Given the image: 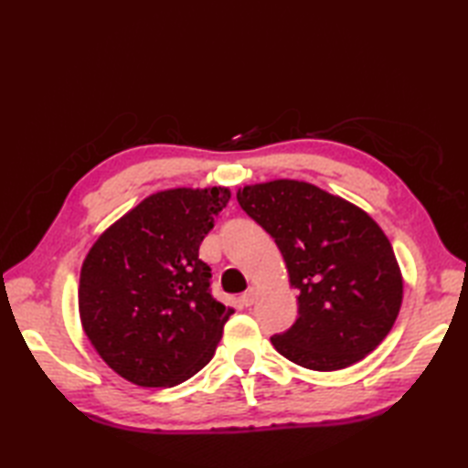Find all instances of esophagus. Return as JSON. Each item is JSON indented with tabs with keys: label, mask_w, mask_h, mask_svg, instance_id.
Returning a JSON list of instances; mask_svg holds the SVG:
<instances>
[{
	"label": "esophagus",
	"mask_w": 468,
	"mask_h": 468,
	"mask_svg": "<svg viewBox=\"0 0 468 468\" xmlns=\"http://www.w3.org/2000/svg\"><path fill=\"white\" fill-rule=\"evenodd\" d=\"M255 300H257V293H255L253 290H250V292H245V293L239 297V303L245 305V307H251V305L255 303Z\"/></svg>",
	"instance_id": "obj_1"
}]
</instances>
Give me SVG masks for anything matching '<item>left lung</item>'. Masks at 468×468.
Segmentation results:
<instances>
[{
  "instance_id": "1",
  "label": "left lung",
  "mask_w": 468,
  "mask_h": 468,
  "mask_svg": "<svg viewBox=\"0 0 468 468\" xmlns=\"http://www.w3.org/2000/svg\"><path fill=\"white\" fill-rule=\"evenodd\" d=\"M237 201L280 247L300 317L271 344L287 360L334 372L376 350L399 317L400 265L364 208L295 178L245 185Z\"/></svg>"
}]
</instances>
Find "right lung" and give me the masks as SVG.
Masks as SVG:
<instances>
[{"mask_svg":"<svg viewBox=\"0 0 468 468\" xmlns=\"http://www.w3.org/2000/svg\"><path fill=\"white\" fill-rule=\"evenodd\" d=\"M231 198L178 186L143 198L84 257L78 312L98 356L143 388H171L211 362L235 312L208 292L198 247Z\"/></svg>","mask_w":468,"mask_h":468,"instance_id":"1","label":"right lung"}]
</instances>
